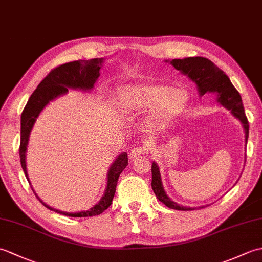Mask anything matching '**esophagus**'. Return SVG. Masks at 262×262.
<instances>
[{
  "label": "esophagus",
  "mask_w": 262,
  "mask_h": 262,
  "mask_svg": "<svg viewBox=\"0 0 262 262\" xmlns=\"http://www.w3.org/2000/svg\"><path fill=\"white\" fill-rule=\"evenodd\" d=\"M144 154H145V147H141V146L133 147V149L129 152V159L135 160Z\"/></svg>",
  "instance_id": "1"
}]
</instances>
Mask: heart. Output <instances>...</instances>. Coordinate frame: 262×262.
<instances>
[{
  "label": "heart",
  "mask_w": 262,
  "mask_h": 262,
  "mask_svg": "<svg viewBox=\"0 0 262 262\" xmlns=\"http://www.w3.org/2000/svg\"><path fill=\"white\" fill-rule=\"evenodd\" d=\"M119 104L125 111H146L153 109L151 124L159 127L180 113L187 103L188 96L181 89H171L165 84L127 85L119 90Z\"/></svg>",
  "instance_id": "obj_1"
}]
</instances>
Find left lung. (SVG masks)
<instances>
[{
  "label": "left lung",
  "instance_id": "1",
  "mask_svg": "<svg viewBox=\"0 0 262 262\" xmlns=\"http://www.w3.org/2000/svg\"><path fill=\"white\" fill-rule=\"evenodd\" d=\"M174 66V69L180 71L182 74L189 76L197 84L198 92L200 96H204L206 92H211L217 94V101L223 107L231 110L232 115L242 122L244 132H246V143L249 137V122L244 113L243 103L240 93L232 84L229 76L225 72L205 57H187L183 59H172L170 62ZM152 189L155 196L163 203L166 207L178 210H192L197 207H183L166 196V193L162 186L160 170L157 163L152 164ZM206 206H202L199 208H204Z\"/></svg>",
  "mask_w": 262,
  "mask_h": 262
}]
</instances>
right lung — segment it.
<instances>
[{
  "label": "right lung",
  "mask_w": 262,
  "mask_h": 262,
  "mask_svg": "<svg viewBox=\"0 0 262 262\" xmlns=\"http://www.w3.org/2000/svg\"><path fill=\"white\" fill-rule=\"evenodd\" d=\"M102 62V58H93L89 60H74V62L57 66V68L49 72V74L45 79L39 83V85L33 91L29 100H28L26 107L21 114V140L19 148L21 166L24 169L28 181H29V178H28L26 168V151L30 132L37 117L40 114V111L49 103V101H52V100L57 98L58 96L68 93L69 88L81 89V90H91L94 86V83H96L98 77L100 76L99 71L101 69ZM127 165L128 157L127 153L124 152L118 155L114 164L110 166L108 172L107 188H105L103 197L97 205H94L89 210L79 211V213H65V211L54 209L49 207L45 203H42L36 192H35L39 202L45 207L56 211L58 214L71 217H89L100 215L113 203L118 178Z\"/></svg>",
  "instance_id": "obj_1"
}]
</instances>
